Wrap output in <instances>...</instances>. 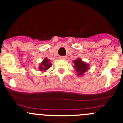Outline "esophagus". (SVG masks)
<instances>
[{"label":"esophagus","instance_id":"34e87169","mask_svg":"<svg viewBox=\"0 0 123 123\" xmlns=\"http://www.w3.org/2000/svg\"><path fill=\"white\" fill-rule=\"evenodd\" d=\"M67 56H61L60 57V59H67Z\"/></svg>","mask_w":123,"mask_h":123}]
</instances>
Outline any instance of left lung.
Instances as JSON below:
<instances>
[{
	"mask_svg": "<svg viewBox=\"0 0 123 123\" xmlns=\"http://www.w3.org/2000/svg\"><path fill=\"white\" fill-rule=\"evenodd\" d=\"M74 68L75 69V71H77L78 75H84L86 71H87L88 65L87 64L85 63L82 61L80 59L74 61Z\"/></svg>",
	"mask_w": 123,
	"mask_h": 123,
	"instance_id": "8db88e82",
	"label": "left lung"
}]
</instances>
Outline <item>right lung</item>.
Returning <instances> with one entry per match:
<instances>
[{
  "instance_id": "obj_1",
  "label": "right lung",
  "mask_w": 123,
  "mask_h": 123,
  "mask_svg": "<svg viewBox=\"0 0 123 123\" xmlns=\"http://www.w3.org/2000/svg\"><path fill=\"white\" fill-rule=\"evenodd\" d=\"M51 63L49 62V60L47 58H45L44 61L41 62L40 64V66L39 67V69L41 71H46V69H48L51 66Z\"/></svg>"
}]
</instances>
